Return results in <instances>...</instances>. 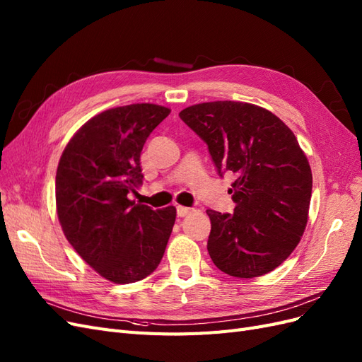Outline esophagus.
Instances as JSON below:
<instances>
[{"label": "esophagus", "instance_id": "esophagus-1", "mask_svg": "<svg viewBox=\"0 0 362 362\" xmlns=\"http://www.w3.org/2000/svg\"><path fill=\"white\" fill-rule=\"evenodd\" d=\"M194 210L193 208H187V206H181V205H178L177 206V214L180 216V217H185V216H189V214H192Z\"/></svg>", "mask_w": 362, "mask_h": 362}]
</instances>
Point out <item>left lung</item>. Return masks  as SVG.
<instances>
[{
    "label": "left lung",
    "mask_w": 362,
    "mask_h": 362,
    "mask_svg": "<svg viewBox=\"0 0 362 362\" xmlns=\"http://www.w3.org/2000/svg\"><path fill=\"white\" fill-rule=\"evenodd\" d=\"M180 117L208 146L217 173L235 175L234 213L206 210L208 254L229 276L275 270L300 242L313 192L310 163L279 117L247 103L214 101Z\"/></svg>",
    "instance_id": "obj_1"
}]
</instances>
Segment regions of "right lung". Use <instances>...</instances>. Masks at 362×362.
Wrapping results in <instances>:
<instances>
[{"instance_id":"right-lung-1","label":"right lung","mask_w":362,"mask_h":362,"mask_svg":"<svg viewBox=\"0 0 362 362\" xmlns=\"http://www.w3.org/2000/svg\"><path fill=\"white\" fill-rule=\"evenodd\" d=\"M170 113L131 104L96 115L64 148L56 175L64 235L101 276L131 284L154 272L166 250L177 208L152 210L128 198L144 182L140 152Z\"/></svg>"}]
</instances>
